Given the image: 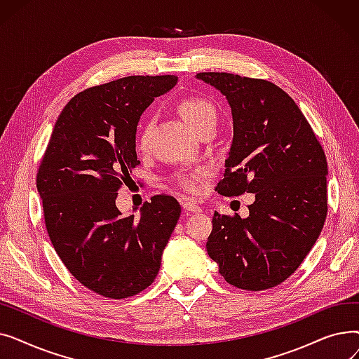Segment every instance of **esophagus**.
<instances>
[{"instance_id":"obj_1","label":"esophagus","mask_w":359,"mask_h":359,"mask_svg":"<svg viewBox=\"0 0 359 359\" xmlns=\"http://www.w3.org/2000/svg\"><path fill=\"white\" fill-rule=\"evenodd\" d=\"M182 206L184 208V211H187V212H194V214L202 212L201 206H198V205H195V203H192V202H189V201H183V202H182Z\"/></svg>"}]
</instances>
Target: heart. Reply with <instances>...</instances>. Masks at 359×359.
Listing matches in <instances>:
<instances>
[{
  "mask_svg": "<svg viewBox=\"0 0 359 359\" xmlns=\"http://www.w3.org/2000/svg\"><path fill=\"white\" fill-rule=\"evenodd\" d=\"M177 113L183 122L189 126L195 134L215 128L217 125V110L211 102L202 97H184L176 103ZM151 134V122H147L138 135V148L144 151L148 147V140ZM203 176V172H196L192 176H179L176 180L182 189L186 192L196 194L199 191V180Z\"/></svg>",
  "mask_w": 359,
  "mask_h": 359,
  "instance_id": "obj_1",
  "label": "heart"
}]
</instances>
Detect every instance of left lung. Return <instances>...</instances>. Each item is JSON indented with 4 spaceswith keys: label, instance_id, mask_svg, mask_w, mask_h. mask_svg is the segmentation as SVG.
<instances>
[{
    "label": "left lung",
    "instance_id": "8db88e82",
    "mask_svg": "<svg viewBox=\"0 0 359 359\" xmlns=\"http://www.w3.org/2000/svg\"><path fill=\"white\" fill-rule=\"evenodd\" d=\"M196 79L231 107L233 142L218 194H255L249 217L214 214L206 252L229 284L248 291L276 287L297 271L325 225V151L303 111L273 83L229 72Z\"/></svg>",
    "mask_w": 359,
    "mask_h": 359
}]
</instances>
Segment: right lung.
I'll return each instance as SVG.
<instances>
[{"label": "right lung", "instance_id": "right-lung-1", "mask_svg": "<svg viewBox=\"0 0 359 359\" xmlns=\"http://www.w3.org/2000/svg\"><path fill=\"white\" fill-rule=\"evenodd\" d=\"M176 75H130L72 97L56 121L37 173L55 252L81 284L107 298H128L153 284L180 217L165 195L122 217L118 189L140 161L137 126L144 110L172 90Z\"/></svg>", "mask_w": 359, "mask_h": 359}]
</instances>
